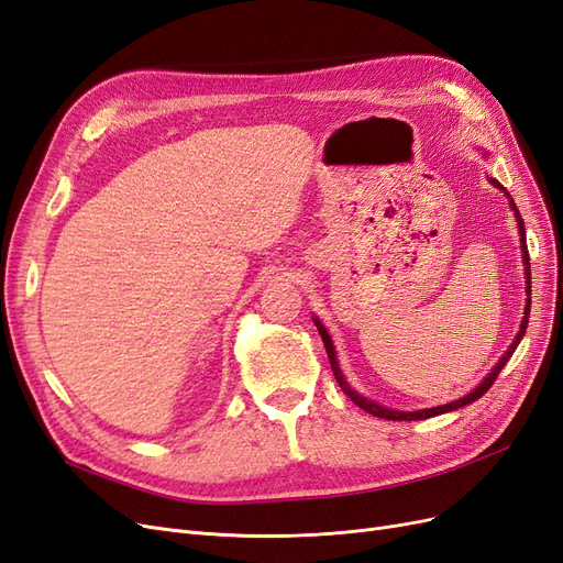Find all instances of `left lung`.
Here are the masks:
<instances>
[{
    "mask_svg": "<svg viewBox=\"0 0 563 563\" xmlns=\"http://www.w3.org/2000/svg\"><path fill=\"white\" fill-rule=\"evenodd\" d=\"M488 183L492 185H496L498 189H503L500 187V183H496V179H488ZM507 194V191H505ZM510 198V196H507ZM510 206H512V210H515V217H517V224H519V235H521V252H523V264H526V295H531V266H529V250H526V229H523V222H521V214H519V210H517V206H515V201L510 198ZM529 313H531V297L526 299V308H523V320H521V328H519V334L515 336V341H512V346L505 351V355L498 360V365L488 372V376L482 380V384L473 390V393H467L465 397H461V400H456V402H449V405H442V407H432V409H419V411H400V409H388V407H384V405H376V402H372V400H367V397H362V395H357L349 384H346V378H343V374H341V369H339V362H336V353H334V343H332V339H330V334H328V330H324V324L318 320V318H313L316 320V328H318V332H320V336H322V343H324V351H328V357H330V365H332V372H334V378H336V384L341 386V390L346 393L351 400L360 407V409H365L367 413H372V416H376V419H388V421H423V419H430V416H440V413H446V411H453V409H461V407H465V405H470V402H475V400H479V397L494 386V380H496V376L500 374V369L507 365V360L512 357V353H515V349L519 346V341H521V336L526 334V324H529Z\"/></svg>",
    "mask_w": 563,
    "mask_h": 563,
    "instance_id": "left-lung-1",
    "label": "left lung"
}]
</instances>
